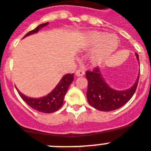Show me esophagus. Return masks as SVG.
<instances>
[{"label": "esophagus", "mask_w": 151, "mask_h": 151, "mask_svg": "<svg viewBox=\"0 0 151 151\" xmlns=\"http://www.w3.org/2000/svg\"><path fill=\"white\" fill-rule=\"evenodd\" d=\"M85 75V70L82 69H79L76 72V76H83Z\"/></svg>", "instance_id": "obj_1"}]
</instances>
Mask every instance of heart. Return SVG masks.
I'll use <instances>...</instances> for the list:
<instances>
[{"label":"heart","instance_id":"1","mask_svg":"<svg viewBox=\"0 0 151 151\" xmlns=\"http://www.w3.org/2000/svg\"><path fill=\"white\" fill-rule=\"evenodd\" d=\"M119 46V39L115 35L102 32H89L81 41L80 47L84 51L92 50L89 61L94 65L102 64L110 57Z\"/></svg>","mask_w":151,"mask_h":151}]
</instances>
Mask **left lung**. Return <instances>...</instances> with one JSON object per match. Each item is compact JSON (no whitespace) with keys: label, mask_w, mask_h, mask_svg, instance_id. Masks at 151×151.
<instances>
[{"label":"left lung","mask_w":151,"mask_h":151,"mask_svg":"<svg viewBox=\"0 0 151 151\" xmlns=\"http://www.w3.org/2000/svg\"><path fill=\"white\" fill-rule=\"evenodd\" d=\"M137 61L138 54L135 53ZM86 78L88 80L87 99L89 105L102 111H111L120 109L124 105L134 94L139 81V73L134 84L126 90H116L112 88L105 82L101 71L96 68L93 71L86 72Z\"/></svg>","instance_id":"obj_1"}]
</instances>
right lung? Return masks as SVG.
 Segmentation results:
<instances>
[{"mask_svg": "<svg viewBox=\"0 0 151 151\" xmlns=\"http://www.w3.org/2000/svg\"><path fill=\"white\" fill-rule=\"evenodd\" d=\"M48 24V22L45 23V24H40L35 29L28 32L24 36V38L29 35H32L33 33H37L41 28L44 27ZM73 78H74V73L73 74H69V73L65 74V76H63L60 82L52 89L51 92L41 98L28 97L21 93L17 88H16L22 99L29 107H31L32 109L42 113H52L56 111L58 109H60V107L63 105L64 97L66 94L69 86L73 82Z\"/></svg>", "mask_w": 151, "mask_h": 151, "instance_id": "obj_1", "label": "right lung"}]
</instances>
